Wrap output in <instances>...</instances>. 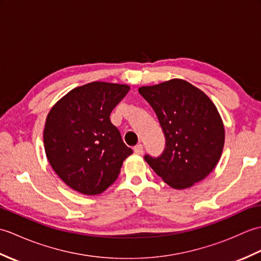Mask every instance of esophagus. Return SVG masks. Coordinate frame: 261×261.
<instances>
[{
  "mask_svg": "<svg viewBox=\"0 0 261 261\" xmlns=\"http://www.w3.org/2000/svg\"><path fill=\"white\" fill-rule=\"evenodd\" d=\"M134 151L138 154H141L143 153V146L142 145H137L135 148H134Z\"/></svg>",
  "mask_w": 261,
  "mask_h": 261,
  "instance_id": "obj_1",
  "label": "esophagus"
}]
</instances>
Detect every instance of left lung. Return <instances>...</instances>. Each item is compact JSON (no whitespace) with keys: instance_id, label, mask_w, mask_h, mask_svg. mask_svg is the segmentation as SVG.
Masks as SVG:
<instances>
[{"instance_id":"left-lung-1","label":"left lung","mask_w":261,"mask_h":261,"mask_svg":"<svg viewBox=\"0 0 261 261\" xmlns=\"http://www.w3.org/2000/svg\"><path fill=\"white\" fill-rule=\"evenodd\" d=\"M166 138L159 157L146 154L148 165L165 182L182 190L203 180L222 154L224 126L219 111L199 88L184 80L142 86Z\"/></svg>"}]
</instances>
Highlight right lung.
Returning <instances> with one entry per match:
<instances>
[{
	"label": "right lung",
	"instance_id": "add662e5",
	"mask_svg": "<svg viewBox=\"0 0 261 261\" xmlns=\"http://www.w3.org/2000/svg\"><path fill=\"white\" fill-rule=\"evenodd\" d=\"M130 86L93 82L76 87L47 115L43 145L53 169L66 185L84 195L103 193L118 178L132 153L110 114Z\"/></svg>",
	"mask_w": 261,
	"mask_h": 261
}]
</instances>
